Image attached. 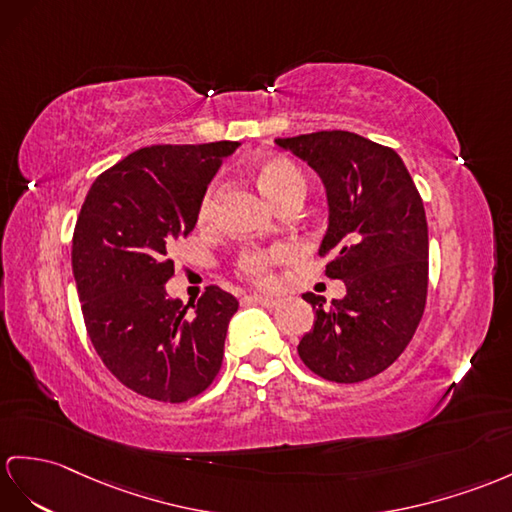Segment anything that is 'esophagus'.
Instances as JSON below:
<instances>
[{
  "label": "esophagus",
  "mask_w": 512,
  "mask_h": 512,
  "mask_svg": "<svg viewBox=\"0 0 512 512\" xmlns=\"http://www.w3.org/2000/svg\"><path fill=\"white\" fill-rule=\"evenodd\" d=\"M245 299H247L249 304L265 306V308H273V306H278V304H280V299H276V297H267V295H258V293H254V295H247Z\"/></svg>",
  "instance_id": "34e87169"
}]
</instances>
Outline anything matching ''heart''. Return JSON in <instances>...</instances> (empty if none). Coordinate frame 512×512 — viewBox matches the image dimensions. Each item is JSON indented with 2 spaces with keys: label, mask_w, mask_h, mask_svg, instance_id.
Wrapping results in <instances>:
<instances>
[{
  "label": "heart",
  "mask_w": 512,
  "mask_h": 512,
  "mask_svg": "<svg viewBox=\"0 0 512 512\" xmlns=\"http://www.w3.org/2000/svg\"><path fill=\"white\" fill-rule=\"evenodd\" d=\"M256 180L260 189L267 193L273 204L280 206L286 199L302 195L306 191V178L302 169H299L293 160L284 156H267L256 165ZM213 217V193H206L202 197V204L197 210V219L206 223ZM286 256V247L276 245L267 249H247L239 256V271L245 278L254 282H269L271 269L280 258Z\"/></svg>",
  "instance_id": "heart-1"
}]
</instances>
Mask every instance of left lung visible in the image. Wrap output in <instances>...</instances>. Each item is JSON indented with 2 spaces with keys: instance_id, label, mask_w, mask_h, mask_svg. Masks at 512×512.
I'll return each instance as SVG.
<instances>
[{
  "instance_id": "8db88e82",
  "label": "left lung",
  "mask_w": 512,
  "mask_h": 512,
  "mask_svg": "<svg viewBox=\"0 0 512 512\" xmlns=\"http://www.w3.org/2000/svg\"><path fill=\"white\" fill-rule=\"evenodd\" d=\"M276 143L313 167L326 186L328 230L319 256L345 297L302 295L313 330L297 345L317 376L354 384L391 367L419 326L428 295V223L421 195L395 149L345 130Z\"/></svg>"
}]
</instances>
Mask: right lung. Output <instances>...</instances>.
<instances>
[{
    "mask_svg": "<svg viewBox=\"0 0 512 512\" xmlns=\"http://www.w3.org/2000/svg\"><path fill=\"white\" fill-rule=\"evenodd\" d=\"M236 141L152 145L119 160L86 195L73 230L71 265L86 332L121 384L149 400L180 404L221 369L236 297L210 284L193 313L171 299L169 252Z\"/></svg>",
    "mask_w": 512,
    "mask_h": 512,
    "instance_id": "obj_1",
    "label": "right lung"
}]
</instances>
